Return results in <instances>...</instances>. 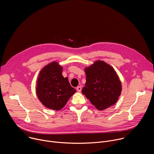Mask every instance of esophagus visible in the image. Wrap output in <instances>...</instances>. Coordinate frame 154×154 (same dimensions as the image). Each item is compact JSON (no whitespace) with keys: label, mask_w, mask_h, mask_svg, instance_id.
Wrapping results in <instances>:
<instances>
[{"label":"esophagus","mask_w":154,"mask_h":154,"mask_svg":"<svg viewBox=\"0 0 154 154\" xmlns=\"http://www.w3.org/2000/svg\"><path fill=\"white\" fill-rule=\"evenodd\" d=\"M76 90H77V91L78 92H80V91H82V87L80 86H77Z\"/></svg>","instance_id":"1"}]
</instances>
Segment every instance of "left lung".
<instances>
[{
    "label": "left lung",
    "mask_w": 154,
    "mask_h": 154,
    "mask_svg": "<svg viewBox=\"0 0 154 154\" xmlns=\"http://www.w3.org/2000/svg\"><path fill=\"white\" fill-rule=\"evenodd\" d=\"M85 86L82 93L99 110L114 105L119 97L122 86L116 71L103 61H97L85 69Z\"/></svg>",
    "instance_id": "obj_1"
}]
</instances>
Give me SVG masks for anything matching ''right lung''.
<instances>
[{
	"label": "right lung",
	"mask_w": 154,
	"mask_h": 154,
	"mask_svg": "<svg viewBox=\"0 0 154 154\" xmlns=\"http://www.w3.org/2000/svg\"><path fill=\"white\" fill-rule=\"evenodd\" d=\"M63 68L55 61L40 71L36 84V94L46 107L59 110L75 93L68 77L62 75Z\"/></svg>",
	"instance_id": "right-lung-1"
}]
</instances>
